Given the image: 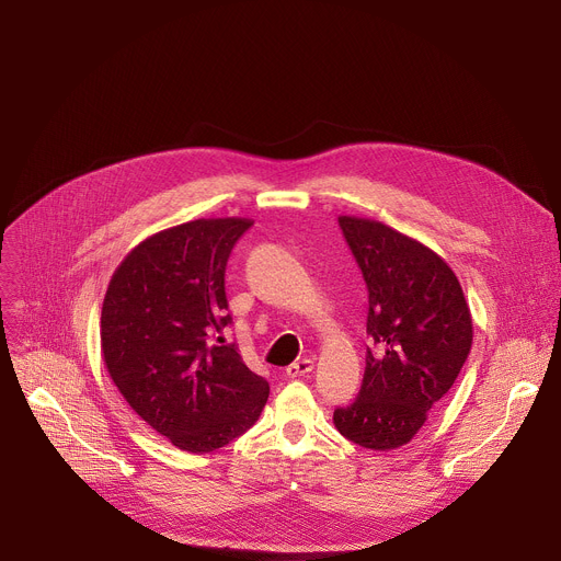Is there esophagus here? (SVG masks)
I'll use <instances>...</instances> for the list:
<instances>
[{"instance_id":"esophagus-1","label":"esophagus","mask_w":561,"mask_h":561,"mask_svg":"<svg viewBox=\"0 0 561 561\" xmlns=\"http://www.w3.org/2000/svg\"><path fill=\"white\" fill-rule=\"evenodd\" d=\"M312 368H314L312 359H297V362H293V364L286 368V375L295 379V377H304V375L312 373Z\"/></svg>"}]
</instances>
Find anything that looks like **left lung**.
<instances>
[{
  "label": "left lung",
  "mask_w": 561,
  "mask_h": 561,
  "mask_svg": "<svg viewBox=\"0 0 561 561\" xmlns=\"http://www.w3.org/2000/svg\"><path fill=\"white\" fill-rule=\"evenodd\" d=\"M342 232L368 288L359 394L335 428L370 450L409 444L453 388L472 344V319L453 268L417 239L381 221L342 215Z\"/></svg>",
  "instance_id": "left-lung-1"
}]
</instances>
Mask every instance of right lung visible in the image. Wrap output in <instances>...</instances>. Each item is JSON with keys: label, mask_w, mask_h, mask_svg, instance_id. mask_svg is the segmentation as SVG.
I'll return each instance as SVG.
<instances>
[{"label": "right lung", "mask_w": 561, "mask_h": 561, "mask_svg": "<svg viewBox=\"0 0 561 561\" xmlns=\"http://www.w3.org/2000/svg\"><path fill=\"white\" fill-rule=\"evenodd\" d=\"M251 226L213 217L159 230L124 257L104 297L111 379L150 428L188 453H213L247 433L271 392L224 340L226 262Z\"/></svg>", "instance_id": "1"}]
</instances>
